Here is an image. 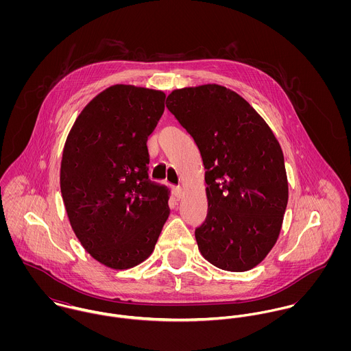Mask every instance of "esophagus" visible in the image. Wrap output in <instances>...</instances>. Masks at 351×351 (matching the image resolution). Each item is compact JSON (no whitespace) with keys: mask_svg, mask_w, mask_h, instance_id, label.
<instances>
[{"mask_svg":"<svg viewBox=\"0 0 351 351\" xmlns=\"http://www.w3.org/2000/svg\"><path fill=\"white\" fill-rule=\"evenodd\" d=\"M173 192H174V196H176L177 199H181V196H182V188H181V186H174V188H173Z\"/></svg>","mask_w":351,"mask_h":351,"instance_id":"obj_1","label":"esophagus"}]
</instances>
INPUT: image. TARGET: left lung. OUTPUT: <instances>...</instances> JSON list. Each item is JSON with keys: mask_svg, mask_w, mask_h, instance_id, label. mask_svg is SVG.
<instances>
[{"mask_svg": "<svg viewBox=\"0 0 351 351\" xmlns=\"http://www.w3.org/2000/svg\"><path fill=\"white\" fill-rule=\"evenodd\" d=\"M166 106L193 138L206 170L199 250L219 269L250 270L274 246L288 204L276 136L247 101L224 86L174 90Z\"/></svg>", "mask_w": 351, "mask_h": 351, "instance_id": "obj_1", "label": "left lung"}]
</instances>
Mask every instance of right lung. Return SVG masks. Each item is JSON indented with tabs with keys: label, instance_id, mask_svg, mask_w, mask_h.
<instances>
[{
	"label": "right lung",
	"instance_id": "add662e5",
	"mask_svg": "<svg viewBox=\"0 0 351 351\" xmlns=\"http://www.w3.org/2000/svg\"><path fill=\"white\" fill-rule=\"evenodd\" d=\"M165 99L110 86L85 106L64 145L60 192L70 224L85 250L112 269L143 262L170 213V189L149 178L147 139Z\"/></svg>",
	"mask_w": 351,
	"mask_h": 351
}]
</instances>
